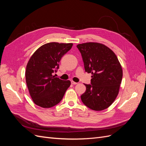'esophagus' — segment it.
I'll use <instances>...</instances> for the list:
<instances>
[{"label":"esophagus","mask_w":146,"mask_h":146,"mask_svg":"<svg viewBox=\"0 0 146 146\" xmlns=\"http://www.w3.org/2000/svg\"><path fill=\"white\" fill-rule=\"evenodd\" d=\"M71 83L72 84V85H77V84H78V83L75 82H74V81H71Z\"/></svg>","instance_id":"34e87169"}]
</instances>
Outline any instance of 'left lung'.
Segmentation results:
<instances>
[{"mask_svg": "<svg viewBox=\"0 0 146 146\" xmlns=\"http://www.w3.org/2000/svg\"><path fill=\"white\" fill-rule=\"evenodd\" d=\"M80 50L85 71L91 73V85L81 96L82 102L95 111L111 105L119 94L122 69L114 52L103 44L85 42L77 46Z\"/></svg>", "mask_w": 146, "mask_h": 146, "instance_id": "8db88e82", "label": "left lung"}]
</instances>
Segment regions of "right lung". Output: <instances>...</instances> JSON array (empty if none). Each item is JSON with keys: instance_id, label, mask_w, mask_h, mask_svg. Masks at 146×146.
I'll return each mask as SVG.
<instances>
[{"instance_id": "1", "label": "right lung", "mask_w": 146, "mask_h": 146, "mask_svg": "<svg viewBox=\"0 0 146 146\" xmlns=\"http://www.w3.org/2000/svg\"><path fill=\"white\" fill-rule=\"evenodd\" d=\"M73 45L56 42L45 44L29 59L25 80L33 102L42 108H51L63 99L70 85V80H62L52 74L59 68L60 60Z\"/></svg>"}]
</instances>
